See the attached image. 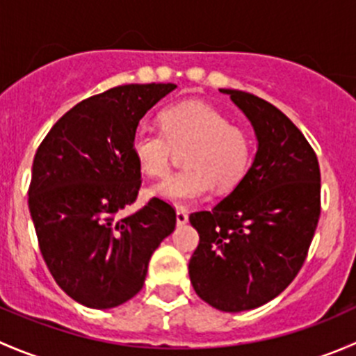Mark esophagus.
Segmentation results:
<instances>
[{"mask_svg": "<svg viewBox=\"0 0 356 356\" xmlns=\"http://www.w3.org/2000/svg\"><path fill=\"white\" fill-rule=\"evenodd\" d=\"M175 217H177V224L179 225H184L186 222H188V210L186 208H177V213H175Z\"/></svg>", "mask_w": 356, "mask_h": 356, "instance_id": "obj_1", "label": "esophagus"}]
</instances>
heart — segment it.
Segmentation results:
<instances>
[{
  "label": "heart",
  "mask_w": 356,
  "mask_h": 356,
  "mask_svg": "<svg viewBox=\"0 0 356 356\" xmlns=\"http://www.w3.org/2000/svg\"><path fill=\"white\" fill-rule=\"evenodd\" d=\"M161 129L139 125L131 152L139 170L153 179L170 172L175 152L184 153V168L153 188L170 203L203 198L211 189L231 191L245 179L253 156V138L229 115L204 102H182L160 113Z\"/></svg>",
  "instance_id": "1"
}]
</instances>
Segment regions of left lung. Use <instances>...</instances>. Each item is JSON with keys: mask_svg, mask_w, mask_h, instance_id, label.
Returning <instances> with one entry per match:
<instances>
[{"mask_svg": "<svg viewBox=\"0 0 356 356\" xmlns=\"http://www.w3.org/2000/svg\"><path fill=\"white\" fill-rule=\"evenodd\" d=\"M253 124L258 152L234 191L189 222L196 294L222 312L251 310L281 294L307 260L321 217V167L300 129L265 99L220 89Z\"/></svg>", "mask_w": 356, "mask_h": 356, "instance_id": "left-lung-1", "label": "left lung"}]
</instances>
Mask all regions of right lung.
I'll list each match as a JSON object with an SVG mask.
<instances>
[{"instance_id": "1", "label": "right lung", "mask_w": 356, "mask_h": 356, "mask_svg": "<svg viewBox=\"0 0 356 356\" xmlns=\"http://www.w3.org/2000/svg\"><path fill=\"white\" fill-rule=\"evenodd\" d=\"M175 88L127 84L82 99L35 152L29 210L39 251L56 284L86 307L105 310L134 298L153 251L175 229V208L156 196L120 215L143 182L132 134Z\"/></svg>"}]
</instances>
